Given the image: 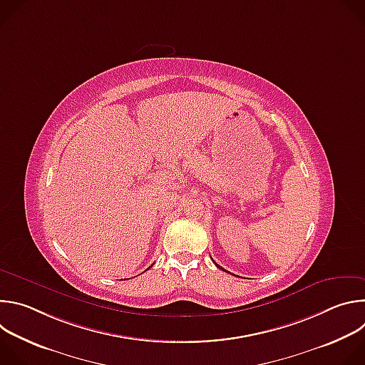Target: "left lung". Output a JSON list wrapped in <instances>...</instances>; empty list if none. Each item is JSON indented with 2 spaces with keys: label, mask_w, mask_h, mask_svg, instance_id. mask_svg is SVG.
Segmentation results:
<instances>
[{
  "label": "left lung",
  "mask_w": 365,
  "mask_h": 365,
  "mask_svg": "<svg viewBox=\"0 0 365 365\" xmlns=\"http://www.w3.org/2000/svg\"><path fill=\"white\" fill-rule=\"evenodd\" d=\"M217 267H220V269H221V270H224V269H222V267H221V266H218V264H217Z\"/></svg>",
  "instance_id": "1"
}]
</instances>
